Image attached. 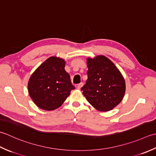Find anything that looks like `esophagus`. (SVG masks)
Here are the masks:
<instances>
[{
    "mask_svg": "<svg viewBox=\"0 0 156 156\" xmlns=\"http://www.w3.org/2000/svg\"><path fill=\"white\" fill-rule=\"evenodd\" d=\"M83 83H80L79 84H78L77 85V88L78 89V90H80V89L83 87Z\"/></svg>",
    "mask_w": 156,
    "mask_h": 156,
    "instance_id": "34e87169",
    "label": "esophagus"
}]
</instances>
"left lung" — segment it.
Masks as SVG:
<instances>
[{"label":"left lung","mask_w":156,"mask_h":156,"mask_svg":"<svg viewBox=\"0 0 156 156\" xmlns=\"http://www.w3.org/2000/svg\"><path fill=\"white\" fill-rule=\"evenodd\" d=\"M87 79L81 87L92 106L101 112L114 108L123 99L126 84L115 65L103 55L87 58Z\"/></svg>","instance_id":"8db88e82"}]
</instances>
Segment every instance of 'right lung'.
<instances>
[{
	"label": "right lung",
	"mask_w": 156,
	"mask_h": 156,
	"mask_svg": "<svg viewBox=\"0 0 156 156\" xmlns=\"http://www.w3.org/2000/svg\"><path fill=\"white\" fill-rule=\"evenodd\" d=\"M65 63L64 59L51 56L31 74L28 93L40 108L48 111L58 108L75 89L65 69Z\"/></svg>",
	"instance_id": "right-lung-1"
}]
</instances>
